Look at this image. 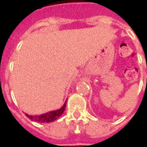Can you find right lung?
I'll list each match as a JSON object with an SVG mask.
<instances>
[{
	"label": "right lung",
	"mask_w": 147,
	"mask_h": 147,
	"mask_svg": "<svg viewBox=\"0 0 147 147\" xmlns=\"http://www.w3.org/2000/svg\"><path fill=\"white\" fill-rule=\"evenodd\" d=\"M66 102H67V101L64 102V105L61 109H57V110L50 111V112L46 113L36 115V116L35 115L31 116V115H28L27 113H26V116L31 120L36 121L38 123H51L53 121L58 119L63 114L64 109H65V107H66Z\"/></svg>",
	"instance_id": "obj_1"
}]
</instances>
